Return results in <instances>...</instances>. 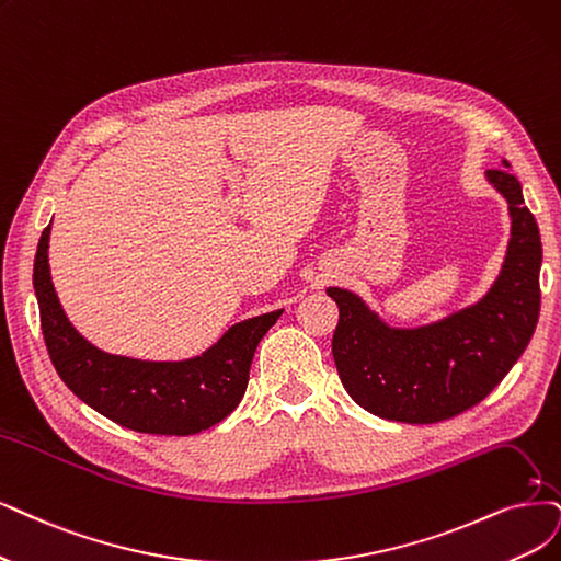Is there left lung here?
<instances>
[{"instance_id": "obj_1", "label": "left lung", "mask_w": 561, "mask_h": 561, "mask_svg": "<svg viewBox=\"0 0 561 561\" xmlns=\"http://www.w3.org/2000/svg\"><path fill=\"white\" fill-rule=\"evenodd\" d=\"M508 169V161H504ZM506 169L488 180L508 201L511 240L500 277L471 307L421 328H390L346 288L333 358L346 392L379 419L439 423L485 400L527 348L541 312V233Z\"/></svg>"}]
</instances>
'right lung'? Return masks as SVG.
Wrapping results in <instances>:
<instances>
[{
    "label": "right lung",
    "instance_id": "1",
    "mask_svg": "<svg viewBox=\"0 0 561 561\" xmlns=\"http://www.w3.org/2000/svg\"><path fill=\"white\" fill-rule=\"evenodd\" d=\"M48 242L50 224L36 247L34 291L50 360L73 396L122 427L175 437L217 425L240 404L254 351L282 309L236 323L190 360L113 356L90 344L67 319L50 279Z\"/></svg>",
    "mask_w": 561,
    "mask_h": 561
}]
</instances>
